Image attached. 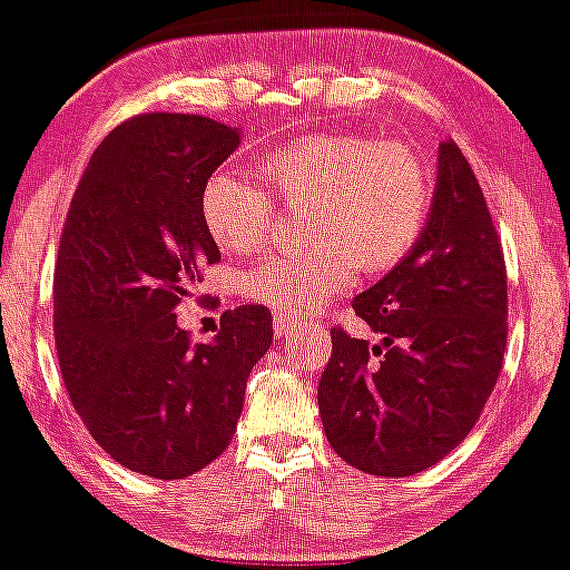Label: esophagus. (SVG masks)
<instances>
[{
	"label": "esophagus",
	"instance_id": "1",
	"mask_svg": "<svg viewBox=\"0 0 570 570\" xmlns=\"http://www.w3.org/2000/svg\"><path fill=\"white\" fill-rule=\"evenodd\" d=\"M273 322H276V335H278V337H292L294 332L311 330V326H313V322H303V318L284 316V313H278V316L273 318Z\"/></svg>",
	"mask_w": 570,
	"mask_h": 570
}]
</instances>
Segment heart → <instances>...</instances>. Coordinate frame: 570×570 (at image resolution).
Listing matches in <instances>:
<instances>
[{"label": "heart", "instance_id": "b5f03b06", "mask_svg": "<svg viewBox=\"0 0 570 570\" xmlns=\"http://www.w3.org/2000/svg\"><path fill=\"white\" fill-rule=\"evenodd\" d=\"M257 171L281 206L299 208L303 248L271 254L238 276L252 303L286 316H311L356 276L391 271L415 246L429 217V168L399 141L353 134L307 136L271 149ZM263 187L230 171L208 176L200 219L222 252L265 246L273 200Z\"/></svg>", "mask_w": 570, "mask_h": 570}]
</instances>
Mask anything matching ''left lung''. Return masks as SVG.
<instances>
[{"instance_id": "8db88e82", "label": "left lung", "mask_w": 570, "mask_h": 570, "mask_svg": "<svg viewBox=\"0 0 570 570\" xmlns=\"http://www.w3.org/2000/svg\"><path fill=\"white\" fill-rule=\"evenodd\" d=\"M353 311L383 340L370 345L332 332L318 383L326 440L367 474L423 472L474 429L507 348L503 252L453 139L440 144L434 198L415 246L353 297Z\"/></svg>"}]
</instances>
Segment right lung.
<instances>
[{
	"label": "right lung",
	"mask_w": 570,
	"mask_h": 570,
	"mask_svg": "<svg viewBox=\"0 0 570 570\" xmlns=\"http://www.w3.org/2000/svg\"><path fill=\"white\" fill-rule=\"evenodd\" d=\"M240 130L153 112L117 126L85 168L53 278L56 351L90 436L117 463L185 480L219 458L244 410L248 372L273 343L271 311H225L208 343L176 324L219 248L200 193Z\"/></svg>",
	"instance_id": "1"
}]
</instances>
